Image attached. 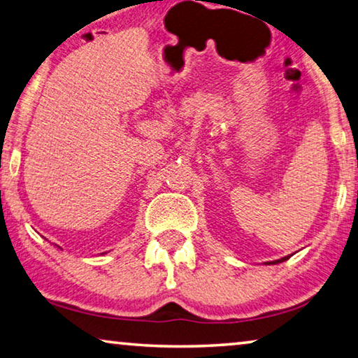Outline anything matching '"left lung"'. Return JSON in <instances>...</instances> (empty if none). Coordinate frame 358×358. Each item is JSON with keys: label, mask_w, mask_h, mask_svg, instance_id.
Masks as SVG:
<instances>
[{"label": "left lung", "mask_w": 358, "mask_h": 358, "mask_svg": "<svg viewBox=\"0 0 358 358\" xmlns=\"http://www.w3.org/2000/svg\"><path fill=\"white\" fill-rule=\"evenodd\" d=\"M288 258H290V257H285V258H280V259H275V261H269V263H266V264H277V263H282V261H285Z\"/></svg>", "instance_id": "left-lung-1"}]
</instances>
